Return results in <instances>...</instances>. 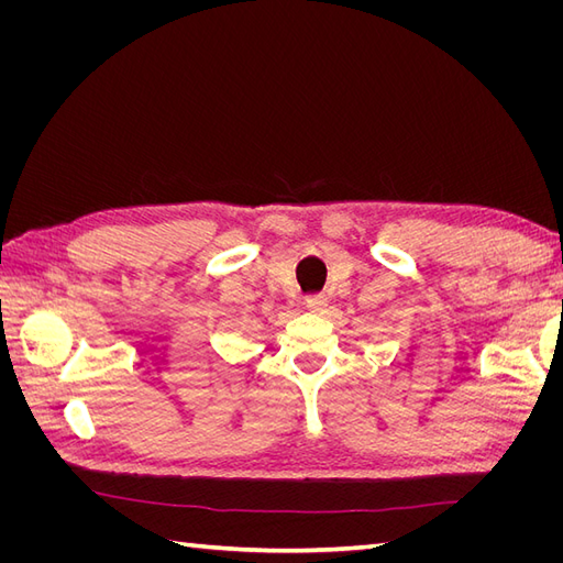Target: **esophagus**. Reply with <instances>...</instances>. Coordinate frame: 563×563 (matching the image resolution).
<instances>
[{"label":"esophagus","mask_w":563,"mask_h":563,"mask_svg":"<svg viewBox=\"0 0 563 563\" xmlns=\"http://www.w3.org/2000/svg\"><path fill=\"white\" fill-rule=\"evenodd\" d=\"M327 296L323 294H312V296H308V300H305V305H308V308L312 310V312H321L323 308H327Z\"/></svg>","instance_id":"1"}]
</instances>
